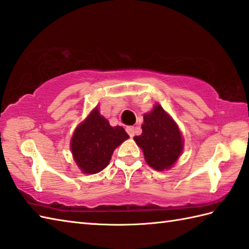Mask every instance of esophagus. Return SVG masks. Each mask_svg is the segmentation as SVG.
I'll return each mask as SVG.
<instances>
[{"mask_svg":"<svg viewBox=\"0 0 249 249\" xmlns=\"http://www.w3.org/2000/svg\"><path fill=\"white\" fill-rule=\"evenodd\" d=\"M136 129H135V127L134 126H127V127H126V131H127V134L130 136V137H134L135 136V131Z\"/></svg>","mask_w":249,"mask_h":249,"instance_id":"34e87169","label":"esophagus"}]
</instances>
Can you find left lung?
I'll list each match as a JSON object with an SVG mask.
<instances>
[{
	"instance_id": "obj_1",
	"label": "left lung",
	"mask_w": 249,
	"mask_h": 249,
	"mask_svg": "<svg viewBox=\"0 0 249 249\" xmlns=\"http://www.w3.org/2000/svg\"><path fill=\"white\" fill-rule=\"evenodd\" d=\"M142 134L135 137L147 165L155 170L171 168L183 150L179 129L160 105L143 116Z\"/></svg>"
}]
</instances>
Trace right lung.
I'll return each instance as SVG.
<instances>
[{
	"label": "right lung",
	"mask_w": 249,
	"mask_h": 249,
	"mask_svg": "<svg viewBox=\"0 0 249 249\" xmlns=\"http://www.w3.org/2000/svg\"><path fill=\"white\" fill-rule=\"evenodd\" d=\"M127 138L123 127H112L95 108L75 130L71 149L82 172L97 173L108 166L115 147Z\"/></svg>",
	"instance_id": "right-lung-1"
}]
</instances>
